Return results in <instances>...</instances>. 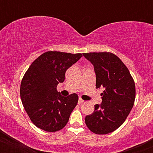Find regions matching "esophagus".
<instances>
[{"instance_id":"esophagus-1","label":"esophagus","mask_w":153,"mask_h":153,"mask_svg":"<svg viewBox=\"0 0 153 153\" xmlns=\"http://www.w3.org/2000/svg\"><path fill=\"white\" fill-rule=\"evenodd\" d=\"M84 100L82 99V98H79V99H78V104H83V103H84Z\"/></svg>"}]
</instances>
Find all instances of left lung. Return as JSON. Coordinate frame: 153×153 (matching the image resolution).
<instances>
[{"label": "left lung", "instance_id": "1", "mask_svg": "<svg viewBox=\"0 0 153 153\" xmlns=\"http://www.w3.org/2000/svg\"><path fill=\"white\" fill-rule=\"evenodd\" d=\"M94 66L96 87H104L102 102L86 115L85 123L98 135L110 133L118 129L134 105L135 85L128 68L118 56L107 52L83 53Z\"/></svg>", "mask_w": 153, "mask_h": 153}]
</instances>
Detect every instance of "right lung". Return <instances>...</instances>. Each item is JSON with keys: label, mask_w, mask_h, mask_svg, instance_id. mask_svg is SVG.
Here are the masks:
<instances>
[{"label": "right lung", "mask_w": 153, "mask_h": 153, "mask_svg": "<svg viewBox=\"0 0 153 153\" xmlns=\"http://www.w3.org/2000/svg\"><path fill=\"white\" fill-rule=\"evenodd\" d=\"M81 57V53L48 51L36 58L24 74L20 95L27 115L37 127L54 132L67 125L78 96L75 93L62 96L57 86L64 81L68 68Z\"/></svg>", "instance_id": "obj_1"}]
</instances>
